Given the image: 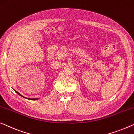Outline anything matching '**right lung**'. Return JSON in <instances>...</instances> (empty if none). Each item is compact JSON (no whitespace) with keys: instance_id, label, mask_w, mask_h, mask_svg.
<instances>
[{"instance_id":"right-lung-1","label":"right lung","mask_w":134,"mask_h":134,"mask_svg":"<svg viewBox=\"0 0 134 134\" xmlns=\"http://www.w3.org/2000/svg\"><path fill=\"white\" fill-rule=\"evenodd\" d=\"M15 91V92H16L17 93V94H18L19 95V96H22V97H24V96H22V95H21L20 94V93H19L18 92H17V91ZM31 100H36V99H35V98H31Z\"/></svg>"}]
</instances>
